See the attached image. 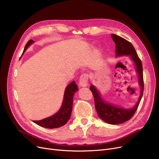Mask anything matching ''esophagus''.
<instances>
[{
    "label": "esophagus",
    "mask_w": 159,
    "mask_h": 159,
    "mask_svg": "<svg viewBox=\"0 0 159 159\" xmlns=\"http://www.w3.org/2000/svg\"><path fill=\"white\" fill-rule=\"evenodd\" d=\"M79 85L82 87H86L88 85V75L87 74H82L80 77Z\"/></svg>",
    "instance_id": "1"
}]
</instances>
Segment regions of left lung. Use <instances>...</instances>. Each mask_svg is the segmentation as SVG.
Returning a JSON list of instances; mask_svg holds the SVG:
<instances>
[{"label":"left lung","mask_w":159,"mask_h":159,"mask_svg":"<svg viewBox=\"0 0 159 159\" xmlns=\"http://www.w3.org/2000/svg\"><path fill=\"white\" fill-rule=\"evenodd\" d=\"M115 43V57L129 56L135 64L136 72L138 74L139 84L140 88V95L136 104L132 108H124L115 106L106 101L94 85L89 87L95 100V106L98 115L103 121L110 124H120L129 120L137 110L140 100L143 95L144 82L143 64L133 45L121 37L111 34Z\"/></svg>","instance_id":"left-lung-1"}]
</instances>
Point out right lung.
I'll return each instance as SVG.
<instances>
[{"label": "right lung", "mask_w": 159, "mask_h": 159, "mask_svg": "<svg viewBox=\"0 0 159 159\" xmlns=\"http://www.w3.org/2000/svg\"><path fill=\"white\" fill-rule=\"evenodd\" d=\"M34 41L30 40L26 44L23 51V53L26 51V49L33 44ZM78 86L75 81L71 82L65 89L64 98L62 106L55 114L40 120H33L37 125L46 128L53 129L60 128L65 125L70 120L73 106V95L76 91H78Z\"/></svg>", "instance_id": "right-lung-1"}]
</instances>
